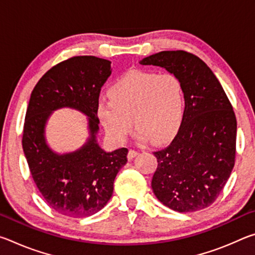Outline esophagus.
<instances>
[{
    "instance_id": "esophagus-1",
    "label": "esophagus",
    "mask_w": 255,
    "mask_h": 255,
    "mask_svg": "<svg viewBox=\"0 0 255 255\" xmlns=\"http://www.w3.org/2000/svg\"><path fill=\"white\" fill-rule=\"evenodd\" d=\"M137 155H138V152H137V150H135V149H130V150H129V152H128L127 157H128V159H132L133 157L137 156Z\"/></svg>"
}]
</instances>
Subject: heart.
Segmentation results:
<instances>
[{"mask_svg": "<svg viewBox=\"0 0 255 255\" xmlns=\"http://www.w3.org/2000/svg\"><path fill=\"white\" fill-rule=\"evenodd\" d=\"M110 98L98 101L97 112L108 135L124 141L131 118L140 139L161 143L179 130L185 112L183 85L172 73L133 70L115 82Z\"/></svg>", "mask_w": 255, "mask_h": 255, "instance_id": "obj_1", "label": "heart"}]
</instances>
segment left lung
Listing matches in <instances>:
<instances>
[{"instance_id":"8db88e82","label":"left lung","mask_w":255,"mask_h":255,"mask_svg":"<svg viewBox=\"0 0 255 255\" xmlns=\"http://www.w3.org/2000/svg\"><path fill=\"white\" fill-rule=\"evenodd\" d=\"M139 64L178 76L185 97L178 133L167 147L154 152V195L179 213L207 208L222 192L235 164L237 125L231 102L213 71L196 55L165 50Z\"/></svg>"}]
</instances>
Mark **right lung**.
I'll return each mask as SVG.
<instances>
[{"instance_id":"add662e5","label":"right lung","mask_w":255,"mask_h":255,"mask_svg":"<svg viewBox=\"0 0 255 255\" xmlns=\"http://www.w3.org/2000/svg\"><path fill=\"white\" fill-rule=\"evenodd\" d=\"M110 64L96 56H75L51 67L32 90L25 114L22 147L32 179L47 205L70 217H88L101 210L127 162V148L106 152L97 140V106L111 74ZM60 107L88 116L90 137L75 152L58 154L45 141L46 120Z\"/></svg>"}]
</instances>
